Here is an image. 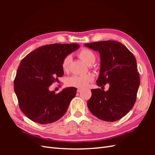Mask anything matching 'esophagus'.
Returning a JSON list of instances; mask_svg holds the SVG:
<instances>
[{
  "mask_svg": "<svg viewBox=\"0 0 155 155\" xmlns=\"http://www.w3.org/2000/svg\"><path fill=\"white\" fill-rule=\"evenodd\" d=\"M81 91H82V89L81 88H78V90H77L78 92H80Z\"/></svg>",
  "mask_w": 155,
  "mask_h": 155,
  "instance_id": "obj_1",
  "label": "esophagus"
}]
</instances>
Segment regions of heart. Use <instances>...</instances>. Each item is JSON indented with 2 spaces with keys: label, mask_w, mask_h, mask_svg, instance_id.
I'll return each mask as SVG.
<instances>
[{
  "label": "heart",
  "mask_w": 155,
  "mask_h": 155,
  "mask_svg": "<svg viewBox=\"0 0 155 155\" xmlns=\"http://www.w3.org/2000/svg\"><path fill=\"white\" fill-rule=\"evenodd\" d=\"M78 56L88 65H92L96 60V55L91 50L83 48L78 52ZM72 57L70 55H67L63 58L61 67L64 71L67 72L69 70ZM94 80V76L92 74L85 75H74L66 79V85L68 87L83 88L86 87L89 83Z\"/></svg>",
  "instance_id": "obj_1"
}]
</instances>
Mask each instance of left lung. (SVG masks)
<instances>
[{
    "label": "left lung",
    "instance_id": "1",
    "mask_svg": "<svg viewBox=\"0 0 155 155\" xmlns=\"http://www.w3.org/2000/svg\"><path fill=\"white\" fill-rule=\"evenodd\" d=\"M85 46L100 54L97 85H109L107 91L92 89L91 97L87 102L88 109L101 120H119L133 109L137 100L140 83L137 60L125 46L115 41L94 42Z\"/></svg>",
    "mask_w": 155,
    "mask_h": 155
}]
</instances>
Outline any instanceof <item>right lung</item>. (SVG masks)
Masks as SVG:
<instances>
[{"label":"right lung","mask_w":155,"mask_h":155,"mask_svg":"<svg viewBox=\"0 0 155 155\" xmlns=\"http://www.w3.org/2000/svg\"><path fill=\"white\" fill-rule=\"evenodd\" d=\"M78 44H51L35 49L23 58L14 79V91L21 110L40 124L53 123L67 112L77 88L68 87L58 94L48 87L63 76V58Z\"/></svg>","instance_id":"add662e5"}]
</instances>
